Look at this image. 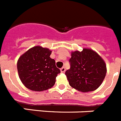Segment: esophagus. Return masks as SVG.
<instances>
[{
    "instance_id": "obj_1",
    "label": "esophagus",
    "mask_w": 121,
    "mask_h": 121,
    "mask_svg": "<svg viewBox=\"0 0 121 121\" xmlns=\"http://www.w3.org/2000/svg\"><path fill=\"white\" fill-rule=\"evenodd\" d=\"M65 69L64 67H62L61 69H60V72H62V73H64V72H65Z\"/></svg>"
}]
</instances>
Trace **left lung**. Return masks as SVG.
<instances>
[{"mask_svg":"<svg viewBox=\"0 0 121 121\" xmlns=\"http://www.w3.org/2000/svg\"><path fill=\"white\" fill-rule=\"evenodd\" d=\"M70 68L65 74L69 85L82 92L95 91L106 77L107 67L103 59L91 49L71 52Z\"/></svg>","mask_w":121,"mask_h":121,"instance_id":"left-lung-1","label":"left lung"}]
</instances>
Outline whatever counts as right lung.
I'll return each instance as SVG.
<instances>
[{"label":"right lung","instance_id":"add662e5","mask_svg":"<svg viewBox=\"0 0 121 121\" xmlns=\"http://www.w3.org/2000/svg\"><path fill=\"white\" fill-rule=\"evenodd\" d=\"M52 51L40 45L24 53L17 60V71L22 84L29 89L41 92L51 89L60 72L55 60L50 57Z\"/></svg>","mask_w":121,"mask_h":121}]
</instances>
